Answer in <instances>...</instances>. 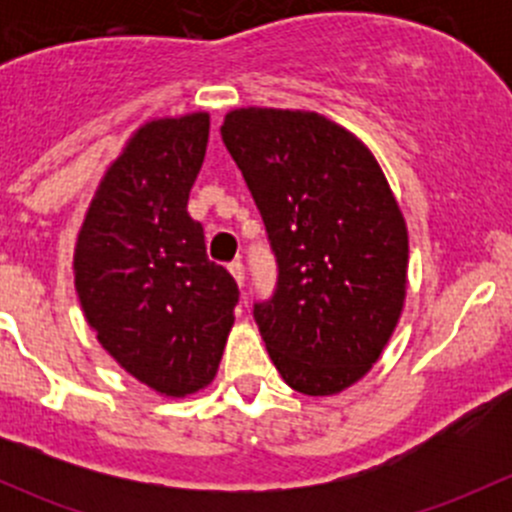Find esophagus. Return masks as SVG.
Masks as SVG:
<instances>
[{"mask_svg":"<svg viewBox=\"0 0 512 512\" xmlns=\"http://www.w3.org/2000/svg\"><path fill=\"white\" fill-rule=\"evenodd\" d=\"M227 270H230V275L235 277V282L237 285H245V265H242L240 260H235V262H230V267H227Z\"/></svg>","mask_w":512,"mask_h":512,"instance_id":"1","label":"esophagus"}]
</instances>
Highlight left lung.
<instances>
[{"label": "left lung", "mask_w": 512, "mask_h": 512, "mask_svg": "<svg viewBox=\"0 0 512 512\" xmlns=\"http://www.w3.org/2000/svg\"><path fill=\"white\" fill-rule=\"evenodd\" d=\"M223 141L265 220L280 277L255 304L287 386L332 396L389 344L406 299L409 230L374 153L314 111L235 108Z\"/></svg>", "instance_id": "obj_1"}]
</instances>
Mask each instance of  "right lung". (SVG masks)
Wrapping results in <instances>:
<instances>
[{"instance_id":"right-lung-1","label":"right lung","mask_w":512,"mask_h":512,"mask_svg":"<svg viewBox=\"0 0 512 512\" xmlns=\"http://www.w3.org/2000/svg\"><path fill=\"white\" fill-rule=\"evenodd\" d=\"M208 136L205 111L136 128L103 173L74 247L76 294L98 344L170 399L215 379L240 297L188 213Z\"/></svg>"}]
</instances>
